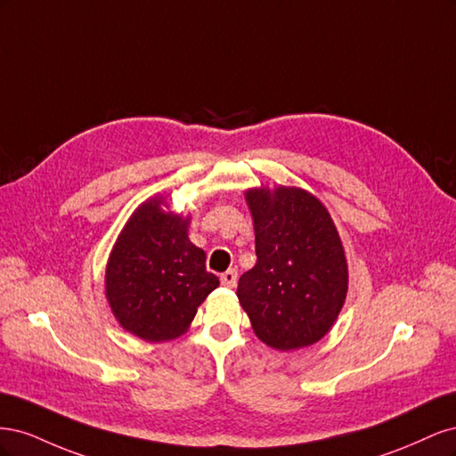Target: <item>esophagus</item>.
Masks as SVG:
<instances>
[{"mask_svg": "<svg viewBox=\"0 0 456 456\" xmlns=\"http://www.w3.org/2000/svg\"><path fill=\"white\" fill-rule=\"evenodd\" d=\"M220 281H223L224 287H236V283H238V272L233 270V268L226 270L223 275H220Z\"/></svg>", "mask_w": 456, "mask_h": 456, "instance_id": "obj_1", "label": "esophagus"}]
</instances>
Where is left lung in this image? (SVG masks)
I'll return each instance as SVG.
<instances>
[{
    "instance_id": "8db88e82",
    "label": "left lung",
    "mask_w": 456,
    "mask_h": 456,
    "mask_svg": "<svg viewBox=\"0 0 456 456\" xmlns=\"http://www.w3.org/2000/svg\"><path fill=\"white\" fill-rule=\"evenodd\" d=\"M256 265L238 298L256 337L275 350L305 348L325 337L344 305L348 268L325 207L298 188L249 190Z\"/></svg>"
}]
</instances>
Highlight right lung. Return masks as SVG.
I'll list each match as a JSON object with an SVG mask.
<instances>
[{
    "instance_id": "add662e5",
    "label": "right lung",
    "mask_w": 456,
    "mask_h": 456,
    "mask_svg": "<svg viewBox=\"0 0 456 456\" xmlns=\"http://www.w3.org/2000/svg\"><path fill=\"white\" fill-rule=\"evenodd\" d=\"M151 200L123 228L106 268V297L118 322L150 342L183 335L218 278L188 240V218Z\"/></svg>"
}]
</instances>
